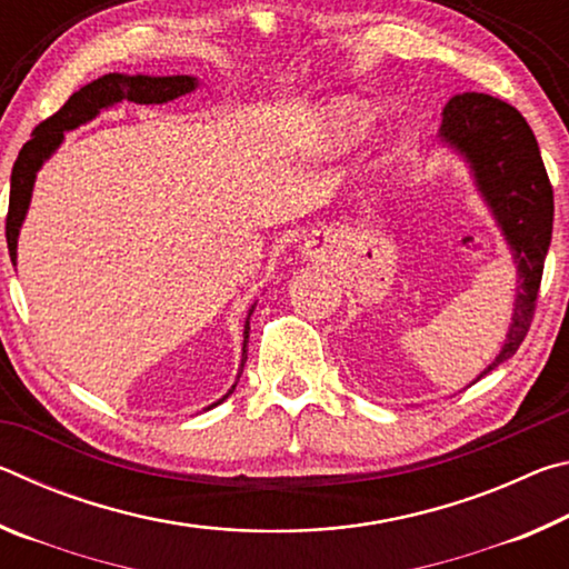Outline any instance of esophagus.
I'll return each mask as SVG.
<instances>
[{
	"label": "esophagus",
	"mask_w": 569,
	"mask_h": 569,
	"mask_svg": "<svg viewBox=\"0 0 569 569\" xmlns=\"http://www.w3.org/2000/svg\"><path fill=\"white\" fill-rule=\"evenodd\" d=\"M336 253V240L329 233H311L303 243V256L308 261H329Z\"/></svg>",
	"instance_id": "esophagus-1"
}]
</instances>
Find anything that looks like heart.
<instances>
[{"label": "heart", "instance_id": "1", "mask_svg": "<svg viewBox=\"0 0 569 569\" xmlns=\"http://www.w3.org/2000/svg\"><path fill=\"white\" fill-rule=\"evenodd\" d=\"M371 118H373L371 108L361 100H353V98L331 100L321 110V118H319L326 146L331 148L349 146V142H353L366 128H369Z\"/></svg>", "mask_w": 569, "mask_h": 569}]
</instances>
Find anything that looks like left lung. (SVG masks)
<instances>
[{"label":"left lung","instance_id":"1","mask_svg":"<svg viewBox=\"0 0 569 569\" xmlns=\"http://www.w3.org/2000/svg\"><path fill=\"white\" fill-rule=\"evenodd\" d=\"M439 140L467 162L471 180L502 230L517 266V296L507 339L475 381L512 359L535 316L555 200L535 132L512 104L481 92L455 94L441 112ZM471 381V383H475Z\"/></svg>","mask_w":569,"mask_h":569}]
</instances>
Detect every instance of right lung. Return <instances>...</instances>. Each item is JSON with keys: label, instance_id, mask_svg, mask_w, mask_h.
<instances>
[{"label": "right lung", "instance_id": "add662e5", "mask_svg": "<svg viewBox=\"0 0 569 569\" xmlns=\"http://www.w3.org/2000/svg\"><path fill=\"white\" fill-rule=\"evenodd\" d=\"M192 90H198V77L190 74H168V77H152V74H120L110 72L102 74L98 80L77 90L70 100H67L52 118L40 122L32 132V138L24 142V148L19 150L17 162L12 168V182H9V213H7V248L9 258L17 266V238L19 228H22L27 210H30L32 190L37 172L44 166V160L52 158V152L62 146L64 132L77 130L80 124L98 118L102 110L114 108V104L128 100L134 104H162L176 98H182ZM256 311V303H250L246 326H243V356H240V369L233 381V387L228 389L223 399L210 403L208 409L218 407L220 401H226L230 393L236 391L240 373L248 359V331H250V313Z\"/></svg>", "mask_w": 569, "mask_h": 569}]
</instances>
